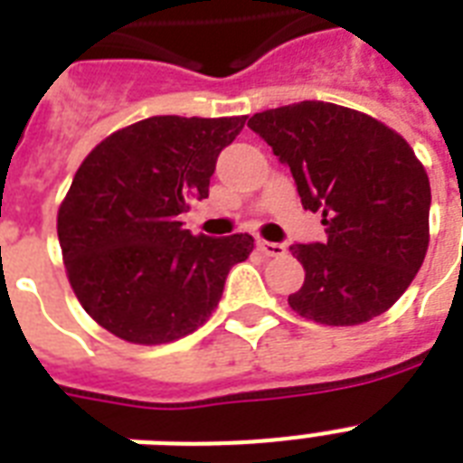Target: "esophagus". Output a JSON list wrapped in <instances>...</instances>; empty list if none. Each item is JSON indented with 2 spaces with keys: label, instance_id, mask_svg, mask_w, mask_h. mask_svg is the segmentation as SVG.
Listing matches in <instances>:
<instances>
[{
  "label": "esophagus",
  "instance_id": "1",
  "mask_svg": "<svg viewBox=\"0 0 463 463\" xmlns=\"http://www.w3.org/2000/svg\"><path fill=\"white\" fill-rule=\"evenodd\" d=\"M257 247H260V252L264 254V257H283V254H286V247H283L281 242H269V240H260V242H257Z\"/></svg>",
  "mask_w": 463,
  "mask_h": 463
}]
</instances>
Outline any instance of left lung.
I'll return each mask as SVG.
<instances>
[{
  "label": "left lung",
  "instance_id": "1",
  "mask_svg": "<svg viewBox=\"0 0 463 463\" xmlns=\"http://www.w3.org/2000/svg\"><path fill=\"white\" fill-rule=\"evenodd\" d=\"M247 127L290 167L326 240L293 245L305 269L288 305L326 326L370 322L403 296L430 242V180L409 141L344 105L303 100L257 112Z\"/></svg>",
  "mask_w": 463,
  "mask_h": 463
}]
</instances>
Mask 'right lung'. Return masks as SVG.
<instances>
[{
    "label": "right lung",
    "instance_id": "obj_1",
    "mask_svg": "<svg viewBox=\"0 0 463 463\" xmlns=\"http://www.w3.org/2000/svg\"><path fill=\"white\" fill-rule=\"evenodd\" d=\"M245 119L156 115L105 137L76 170L57 211L67 279L81 307L127 344L199 329L232 264L252 254L247 232L206 238L180 221L209 196L218 154Z\"/></svg>",
    "mask_w": 463,
    "mask_h": 463
}]
</instances>
